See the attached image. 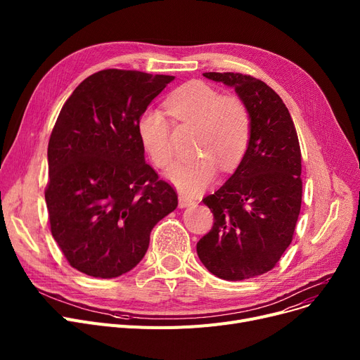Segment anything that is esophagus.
Returning <instances> with one entry per match:
<instances>
[{"instance_id": "obj_1", "label": "esophagus", "mask_w": 360, "mask_h": 360, "mask_svg": "<svg viewBox=\"0 0 360 360\" xmlns=\"http://www.w3.org/2000/svg\"><path fill=\"white\" fill-rule=\"evenodd\" d=\"M191 204H194V200L193 198H190V197H186V195H179V207H188V205H191Z\"/></svg>"}]
</instances>
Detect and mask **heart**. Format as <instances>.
I'll list each match as a JSON object with an SVG mask.
<instances>
[{
	"instance_id": "heart-1",
	"label": "heart",
	"mask_w": 360,
	"mask_h": 360,
	"mask_svg": "<svg viewBox=\"0 0 360 360\" xmlns=\"http://www.w3.org/2000/svg\"><path fill=\"white\" fill-rule=\"evenodd\" d=\"M166 110L175 121L197 122V159L181 162L167 178L186 194H197L212 184L217 166L232 172L240 163L251 137V113L239 98L220 93L200 80L188 82L170 93ZM143 148L158 167L166 169L175 159L172 129L156 109H146L137 122Z\"/></svg>"
}]
</instances>
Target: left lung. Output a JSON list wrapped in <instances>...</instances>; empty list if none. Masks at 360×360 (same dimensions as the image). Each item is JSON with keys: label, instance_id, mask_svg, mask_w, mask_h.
<instances>
[{"label": "left lung", "instance_id": "left-lung-1", "mask_svg": "<svg viewBox=\"0 0 360 360\" xmlns=\"http://www.w3.org/2000/svg\"><path fill=\"white\" fill-rule=\"evenodd\" d=\"M232 86L251 113V137L235 174L202 198L212 231L197 243L205 269L245 280L276 267L290 245L302 204V155L289 109L264 82L240 72H204Z\"/></svg>", "mask_w": 360, "mask_h": 360}]
</instances>
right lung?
Segmentation results:
<instances>
[{"mask_svg": "<svg viewBox=\"0 0 360 360\" xmlns=\"http://www.w3.org/2000/svg\"><path fill=\"white\" fill-rule=\"evenodd\" d=\"M175 77L109 68L64 103L48 144L51 233L70 266L113 278L143 259L155 224L178 205L175 188L144 160L137 122Z\"/></svg>", "mask_w": 360, "mask_h": 360, "instance_id": "1", "label": "right lung"}]
</instances>
